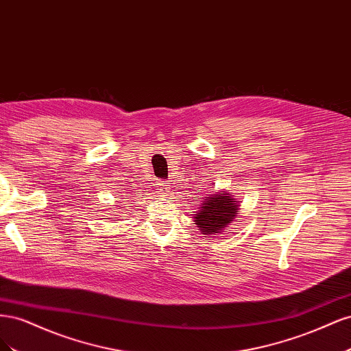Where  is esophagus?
Returning a JSON list of instances; mask_svg holds the SVG:
<instances>
[{"label":"esophagus","instance_id":"obj_1","mask_svg":"<svg viewBox=\"0 0 351 351\" xmlns=\"http://www.w3.org/2000/svg\"><path fill=\"white\" fill-rule=\"evenodd\" d=\"M168 189H169V187H168V184H167L165 182H158V183H156V190H158L159 195L167 196Z\"/></svg>","mask_w":351,"mask_h":351}]
</instances>
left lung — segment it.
I'll return each mask as SVG.
<instances>
[{"mask_svg":"<svg viewBox=\"0 0 351 351\" xmlns=\"http://www.w3.org/2000/svg\"><path fill=\"white\" fill-rule=\"evenodd\" d=\"M240 204L230 193L219 192L205 199L199 210L193 214L196 226L202 234L215 236L224 231L239 214Z\"/></svg>","mask_w":351,"mask_h":351,"instance_id":"obj_1","label":"left lung"}]
</instances>
